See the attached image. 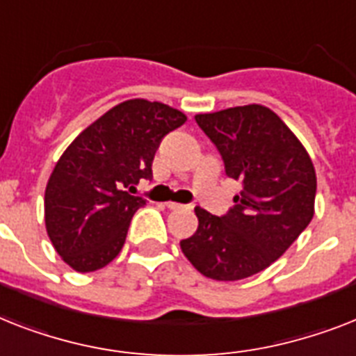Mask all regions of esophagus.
I'll use <instances>...</instances> for the list:
<instances>
[{
	"instance_id": "obj_1",
	"label": "esophagus",
	"mask_w": 356,
	"mask_h": 356,
	"mask_svg": "<svg viewBox=\"0 0 356 356\" xmlns=\"http://www.w3.org/2000/svg\"><path fill=\"white\" fill-rule=\"evenodd\" d=\"M166 207H168L170 210H186V208H190V207H188V204L173 203V201H168V203H166Z\"/></svg>"
}]
</instances>
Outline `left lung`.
I'll use <instances>...</instances> for the list:
<instances>
[{
    "instance_id": "left-lung-1",
    "label": "left lung",
    "mask_w": 356,
    "mask_h": 356,
    "mask_svg": "<svg viewBox=\"0 0 356 356\" xmlns=\"http://www.w3.org/2000/svg\"><path fill=\"white\" fill-rule=\"evenodd\" d=\"M195 122L218 148L225 173L243 190L223 216L195 207L199 227L181 248L207 278H248L276 261L311 223L314 166L294 133L265 106L195 115Z\"/></svg>"
}]
</instances>
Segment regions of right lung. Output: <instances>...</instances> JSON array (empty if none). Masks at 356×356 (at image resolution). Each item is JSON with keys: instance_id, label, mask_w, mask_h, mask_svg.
<instances>
[{"instance_id": "right-lung-1", "label": "right lung", "mask_w": 356, "mask_h": 356, "mask_svg": "<svg viewBox=\"0 0 356 356\" xmlns=\"http://www.w3.org/2000/svg\"><path fill=\"white\" fill-rule=\"evenodd\" d=\"M184 122L166 104L126 100L63 152L45 188V227L69 267L93 273L117 258L133 213L146 204L135 184L152 181L159 144Z\"/></svg>"}]
</instances>
